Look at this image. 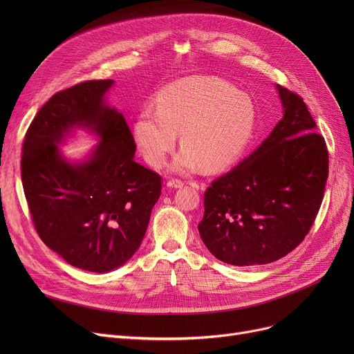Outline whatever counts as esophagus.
I'll list each match as a JSON object with an SVG mask.
<instances>
[{
  "label": "esophagus",
  "mask_w": 354,
  "mask_h": 354,
  "mask_svg": "<svg viewBox=\"0 0 354 354\" xmlns=\"http://www.w3.org/2000/svg\"><path fill=\"white\" fill-rule=\"evenodd\" d=\"M167 187L169 188H180V187H183V182L180 180V179H171V180H167Z\"/></svg>",
  "instance_id": "esophagus-1"
}]
</instances>
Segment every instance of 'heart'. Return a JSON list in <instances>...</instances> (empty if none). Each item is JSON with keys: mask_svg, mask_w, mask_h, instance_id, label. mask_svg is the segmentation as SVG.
Instances as JSON below:
<instances>
[{"mask_svg": "<svg viewBox=\"0 0 354 354\" xmlns=\"http://www.w3.org/2000/svg\"><path fill=\"white\" fill-rule=\"evenodd\" d=\"M257 122L250 96L214 76H191L166 86L156 109L145 107L133 126L143 158L155 167L166 160L180 133L182 151L174 172L189 174L203 165L218 171L245 152Z\"/></svg>", "mask_w": 354, "mask_h": 354, "instance_id": "1", "label": "heart"}]
</instances>
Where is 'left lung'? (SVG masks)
<instances>
[{"label": "left lung", "mask_w": 354, "mask_h": 354, "mask_svg": "<svg viewBox=\"0 0 354 354\" xmlns=\"http://www.w3.org/2000/svg\"><path fill=\"white\" fill-rule=\"evenodd\" d=\"M284 116L236 167L203 195L199 235L209 252L231 266H264L299 247L319 214L328 176V152L297 93L277 86Z\"/></svg>", "instance_id": "8db88e82"}]
</instances>
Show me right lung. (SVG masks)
<instances>
[{
  "label": "right lung",
  "instance_id": "add662e5",
  "mask_svg": "<svg viewBox=\"0 0 354 354\" xmlns=\"http://www.w3.org/2000/svg\"><path fill=\"white\" fill-rule=\"evenodd\" d=\"M113 80H88L55 93L23 143L21 180L34 228L73 266L107 272L138 251L162 191L159 174L133 160L124 116L104 103ZM73 127L101 139L91 158L68 164L57 145Z\"/></svg>",
  "mask_w": 354,
  "mask_h": 354
}]
</instances>
